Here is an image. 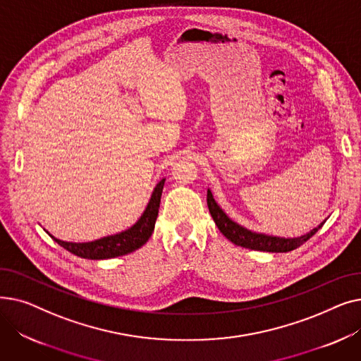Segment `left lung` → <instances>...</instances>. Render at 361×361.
Wrapping results in <instances>:
<instances>
[{"label": "left lung", "mask_w": 361, "mask_h": 361, "mask_svg": "<svg viewBox=\"0 0 361 361\" xmlns=\"http://www.w3.org/2000/svg\"><path fill=\"white\" fill-rule=\"evenodd\" d=\"M207 207H209V212L219 228V231L233 241L235 245H241V247L245 249H252V250H260V252H271V253H286L291 252L302 243H306L310 237H313L325 222H322L319 226H316L314 230L310 233L297 237V238H281V237H272L267 234H259L253 233L244 226L235 224L233 219L225 215V212L218 206L215 202L211 190H207Z\"/></svg>", "instance_id": "8db88e82"}]
</instances>
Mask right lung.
I'll return each instance as SVG.
<instances>
[{"label": "right lung", "mask_w": 361, "mask_h": 361, "mask_svg": "<svg viewBox=\"0 0 361 361\" xmlns=\"http://www.w3.org/2000/svg\"><path fill=\"white\" fill-rule=\"evenodd\" d=\"M165 178H162L157 187L154 193L150 196V200L146 206V209L140 219L131 226V228L108 235L99 240H94L90 243H67L61 241L51 235V238L59 243L61 247L68 250L70 253L83 257V259H92V260H101V259H111V257H118L127 253L135 252L140 249L142 245L149 240V237L154 233L155 222L159 212V203L162 196V188H164Z\"/></svg>", "instance_id": "1"}]
</instances>
